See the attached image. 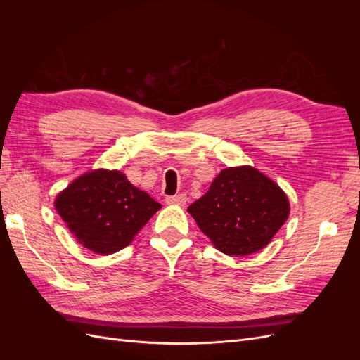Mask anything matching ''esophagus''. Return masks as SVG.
<instances>
[{
    "instance_id": "obj_1",
    "label": "esophagus",
    "mask_w": 360,
    "mask_h": 360,
    "mask_svg": "<svg viewBox=\"0 0 360 360\" xmlns=\"http://www.w3.org/2000/svg\"><path fill=\"white\" fill-rule=\"evenodd\" d=\"M186 201H188L186 193H177V195H174V197H167V200H165L167 204H176V205H184L186 204Z\"/></svg>"
}]
</instances>
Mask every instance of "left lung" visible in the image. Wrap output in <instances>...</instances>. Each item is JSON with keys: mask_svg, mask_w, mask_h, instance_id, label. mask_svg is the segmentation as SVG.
I'll return each instance as SVG.
<instances>
[{"mask_svg": "<svg viewBox=\"0 0 360 360\" xmlns=\"http://www.w3.org/2000/svg\"><path fill=\"white\" fill-rule=\"evenodd\" d=\"M188 212L216 249L243 257L270 243L288 219L290 202L274 180L245 165L222 169Z\"/></svg>", "mask_w": 360, "mask_h": 360, "instance_id": "1", "label": "left lung"}]
</instances>
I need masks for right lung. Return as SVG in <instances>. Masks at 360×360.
I'll use <instances>...</instances> for the list:
<instances>
[{
  "instance_id": "right-lung-1",
  "label": "right lung",
  "mask_w": 360,
  "mask_h": 360,
  "mask_svg": "<svg viewBox=\"0 0 360 360\" xmlns=\"http://www.w3.org/2000/svg\"><path fill=\"white\" fill-rule=\"evenodd\" d=\"M160 207L123 172L110 169L82 174L56 198V210L76 240L101 255L132 243Z\"/></svg>"
}]
</instances>
